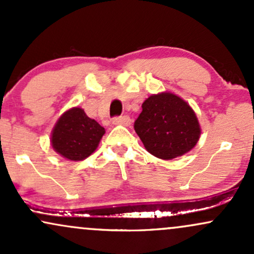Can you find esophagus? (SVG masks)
I'll list each match as a JSON object with an SVG mask.
<instances>
[{"label": "esophagus", "instance_id": "34e87169", "mask_svg": "<svg viewBox=\"0 0 254 254\" xmlns=\"http://www.w3.org/2000/svg\"><path fill=\"white\" fill-rule=\"evenodd\" d=\"M112 123L115 125H124V127H127L131 123V119L129 116H121V117L113 118Z\"/></svg>", "mask_w": 254, "mask_h": 254}]
</instances>
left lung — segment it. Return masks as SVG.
<instances>
[{
  "instance_id": "1",
  "label": "left lung",
  "mask_w": 254,
  "mask_h": 254,
  "mask_svg": "<svg viewBox=\"0 0 254 254\" xmlns=\"http://www.w3.org/2000/svg\"><path fill=\"white\" fill-rule=\"evenodd\" d=\"M133 127L147 151L162 160L189 153L202 132L192 107L171 92L145 99Z\"/></svg>"
}]
</instances>
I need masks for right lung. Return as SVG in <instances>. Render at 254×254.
<instances>
[{
    "label": "right lung",
    "mask_w": 254,
    "mask_h": 254,
    "mask_svg": "<svg viewBox=\"0 0 254 254\" xmlns=\"http://www.w3.org/2000/svg\"><path fill=\"white\" fill-rule=\"evenodd\" d=\"M104 133V127L81 107H71L58 118L50 142L54 150L64 159L81 161L94 153Z\"/></svg>",
    "instance_id": "add662e5"
}]
</instances>
